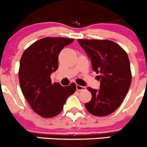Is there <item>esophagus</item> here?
I'll return each instance as SVG.
<instances>
[{"instance_id": "esophagus-1", "label": "esophagus", "mask_w": 147, "mask_h": 147, "mask_svg": "<svg viewBox=\"0 0 147 147\" xmlns=\"http://www.w3.org/2000/svg\"><path fill=\"white\" fill-rule=\"evenodd\" d=\"M76 89L78 91H80V90H85V89H86V87H85V86H79V85H76Z\"/></svg>"}]
</instances>
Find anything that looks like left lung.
I'll use <instances>...</instances> for the list:
<instances>
[{
    "label": "left lung",
    "instance_id": "8db88e82",
    "mask_svg": "<svg viewBox=\"0 0 147 147\" xmlns=\"http://www.w3.org/2000/svg\"><path fill=\"white\" fill-rule=\"evenodd\" d=\"M78 42L90 59L94 71L99 74L100 88H88L92 98L85 107L95 116L110 115L121 105L131 86L127 54L116 42L107 40L78 39Z\"/></svg>",
    "mask_w": 147,
    "mask_h": 147
}]
</instances>
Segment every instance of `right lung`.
Instances as JSON below:
<instances>
[{
	"label": "right lung",
	"mask_w": 147,
	"mask_h": 147,
	"mask_svg": "<svg viewBox=\"0 0 147 147\" xmlns=\"http://www.w3.org/2000/svg\"><path fill=\"white\" fill-rule=\"evenodd\" d=\"M74 39L44 38L26 49L20 60L19 78L24 97L41 117L49 118L62 111L67 98L76 90V85L62 86L51 83V75L58 69L59 55Z\"/></svg>",
	"instance_id": "add662e5"
}]
</instances>
